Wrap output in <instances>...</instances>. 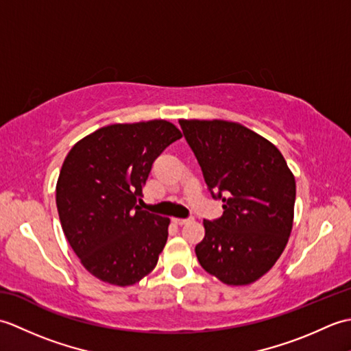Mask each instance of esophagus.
Listing matches in <instances>:
<instances>
[{"mask_svg":"<svg viewBox=\"0 0 351 351\" xmlns=\"http://www.w3.org/2000/svg\"><path fill=\"white\" fill-rule=\"evenodd\" d=\"M171 221H173L178 226H184V225H187V223H190L191 219H171Z\"/></svg>","mask_w":351,"mask_h":351,"instance_id":"1","label":"esophagus"}]
</instances>
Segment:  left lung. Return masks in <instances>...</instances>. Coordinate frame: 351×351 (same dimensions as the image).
Listing matches in <instances>:
<instances>
[{
    "label": "left lung",
    "instance_id": "left-lung-1",
    "mask_svg": "<svg viewBox=\"0 0 351 351\" xmlns=\"http://www.w3.org/2000/svg\"><path fill=\"white\" fill-rule=\"evenodd\" d=\"M184 136L223 215L204 220L196 256L205 271L243 287L271 270L293 230L295 180L280 151L241 123L181 119Z\"/></svg>",
    "mask_w": 351,
    "mask_h": 351
}]
</instances>
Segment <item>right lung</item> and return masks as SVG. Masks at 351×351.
<instances>
[{
	"label": "right lung",
	"mask_w": 351,
	"mask_h": 351,
	"mask_svg": "<svg viewBox=\"0 0 351 351\" xmlns=\"http://www.w3.org/2000/svg\"><path fill=\"white\" fill-rule=\"evenodd\" d=\"M182 134L169 121L113 123L77 141L57 180L62 229L86 270L131 287L151 273L170 219L137 205L155 161Z\"/></svg>",
	"instance_id": "obj_1"
}]
</instances>
